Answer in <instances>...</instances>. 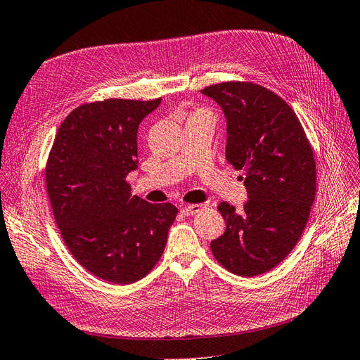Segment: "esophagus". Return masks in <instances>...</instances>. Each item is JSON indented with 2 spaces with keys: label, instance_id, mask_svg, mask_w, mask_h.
<instances>
[{
  "label": "esophagus",
  "instance_id": "34e87169",
  "mask_svg": "<svg viewBox=\"0 0 360 360\" xmlns=\"http://www.w3.org/2000/svg\"><path fill=\"white\" fill-rule=\"evenodd\" d=\"M204 209L202 204H192V205H181L180 207V212L184 214V216H193L195 213H198Z\"/></svg>",
  "mask_w": 360,
  "mask_h": 360
}]
</instances>
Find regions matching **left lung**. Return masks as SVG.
Instances as JSON below:
<instances>
[{
	"mask_svg": "<svg viewBox=\"0 0 360 360\" xmlns=\"http://www.w3.org/2000/svg\"><path fill=\"white\" fill-rule=\"evenodd\" d=\"M226 118L225 158L242 169L243 210L221 202L225 233L210 243L219 264L234 275L257 276L284 259L307 226L315 197V159L291 106L254 82L205 86Z\"/></svg>",
	"mask_w": 360,
	"mask_h": 360,
	"instance_id": "left-lung-1",
	"label": "left lung"
}]
</instances>
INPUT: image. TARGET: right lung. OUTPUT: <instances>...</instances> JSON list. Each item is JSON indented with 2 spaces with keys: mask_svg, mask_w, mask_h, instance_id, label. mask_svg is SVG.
Instances as JSON below:
<instances>
[{
  "mask_svg": "<svg viewBox=\"0 0 360 360\" xmlns=\"http://www.w3.org/2000/svg\"><path fill=\"white\" fill-rule=\"evenodd\" d=\"M106 99L64 118L46 162V191L64 243L78 263L112 284L143 279L160 259L177 207L130 193L138 126L160 103Z\"/></svg>",
  "mask_w": 360,
  "mask_h": 360,
  "instance_id": "right-lung-1",
  "label": "right lung"
}]
</instances>
